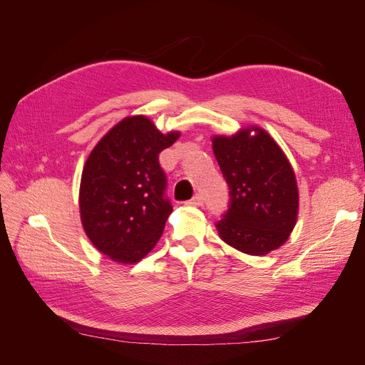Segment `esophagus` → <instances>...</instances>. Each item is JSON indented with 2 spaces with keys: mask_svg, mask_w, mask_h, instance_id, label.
Returning <instances> with one entry per match:
<instances>
[{
  "mask_svg": "<svg viewBox=\"0 0 365 365\" xmlns=\"http://www.w3.org/2000/svg\"><path fill=\"white\" fill-rule=\"evenodd\" d=\"M189 205H196V207H200V205H202L204 204V197L201 196V195H196V196H193L192 200L187 202Z\"/></svg>",
  "mask_w": 365,
  "mask_h": 365,
  "instance_id": "esophagus-1",
  "label": "esophagus"
}]
</instances>
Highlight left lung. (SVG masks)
Listing matches in <instances>:
<instances>
[{
  "instance_id": "8db88e82",
  "label": "left lung",
  "mask_w": 365,
  "mask_h": 365,
  "mask_svg": "<svg viewBox=\"0 0 365 365\" xmlns=\"http://www.w3.org/2000/svg\"><path fill=\"white\" fill-rule=\"evenodd\" d=\"M213 153L230 187L219 237L250 256H264L289 239L298 217L295 172L267 130L256 125L213 135Z\"/></svg>"
}]
</instances>
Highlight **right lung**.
<instances>
[{"instance_id":"add662e5","label":"right lung","mask_w":365,"mask_h":365,"mask_svg":"<svg viewBox=\"0 0 365 365\" xmlns=\"http://www.w3.org/2000/svg\"><path fill=\"white\" fill-rule=\"evenodd\" d=\"M146 115H128L98 140L81 178L79 212L85 235L113 262L134 264L157 245L173 212L163 193L158 153L180 138Z\"/></svg>"}]
</instances>
